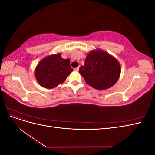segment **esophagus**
Returning <instances> with one entry per match:
<instances>
[{"instance_id":"obj_1","label":"esophagus","mask_w":155,"mask_h":155,"mask_svg":"<svg viewBox=\"0 0 155 155\" xmlns=\"http://www.w3.org/2000/svg\"><path fill=\"white\" fill-rule=\"evenodd\" d=\"M79 67H76V68H74V70H76V71H78V70H79Z\"/></svg>"}]
</instances>
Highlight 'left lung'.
<instances>
[{
  "label": "left lung",
  "mask_w": 155,
  "mask_h": 155,
  "mask_svg": "<svg viewBox=\"0 0 155 155\" xmlns=\"http://www.w3.org/2000/svg\"><path fill=\"white\" fill-rule=\"evenodd\" d=\"M79 72L88 85L97 90H105L118 80L121 67L113 56L97 49L88 53Z\"/></svg>",
  "instance_id": "obj_1"
}]
</instances>
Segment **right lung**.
<instances>
[{
  "label": "right lung",
  "mask_w": 155,
  "mask_h": 155,
  "mask_svg": "<svg viewBox=\"0 0 155 155\" xmlns=\"http://www.w3.org/2000/svg\"><path fill=\"white\" fill-rule=\"evenodd\" d=\"M61 54L50 55L42 59L35 70V77L39 85L53 88L63 83L73 69L70 59L61 58Z\"/></svg>",
  "instance_id": "obj_1"
}]
</instances>
